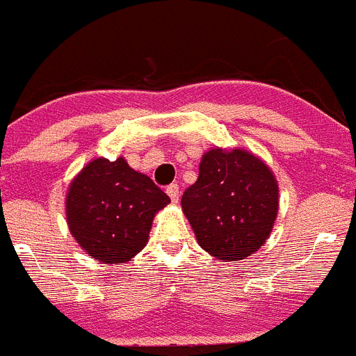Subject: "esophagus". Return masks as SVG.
<instances>
[{
	"label": "esophagus",
	"instance_id": "esophagus-1",
	"mask_svg": "<svg viewBox=\"0 0 356 356\" xmlns=\"http://www.w3.org/2000/svg\"><path fill=\"white\" fill-rule=\"evenodd\" d=\"M167 194H169V198H171L172 203H178V198H180V189H178V185H169V187H167Z\"/></svg>",
	"mask_w": 356,
	"mask_h": 356
}]
</instances>
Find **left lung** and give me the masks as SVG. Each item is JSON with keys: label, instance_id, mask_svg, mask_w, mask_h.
I'll use <instances>...</instances> for the list:
<instances>
[{"label": "left lung", "instance_id": "1", "mask_svg": "<svg viewBox=\"0 0 356 356\" xmlns=\"http://www.w3.org/2000/svg\"><path fill=\"white\" fill-rule=\"evenodd\" d=\"M181 209L200 247L218 261H239L261 248L279 211L272 169L247 149L214 147L203 154L198 180Z\"/></svg>", "mask_w": 356, "mask_h": 356}]
</instances>
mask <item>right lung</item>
I'll list each match as a JSON object with an SVG mask.
<instances>
[{
    "instance_id": "1",
    "label": "right lung",
    "mask_w": 356,
    "mask_h": 356,
    "mask_svg": "<svg viewBox=\"0 0 356 356\" xmlns=\"http://www.w3.org/2000/svg\"><path fill=\"white\" fill-rule=\"evenodd\" d=\"M171 202L149 176L122 156L91 160L66 194V221L75 241L100 265L127 263L147 245L154 214Z\"/></svg>"
}]
</instances>
